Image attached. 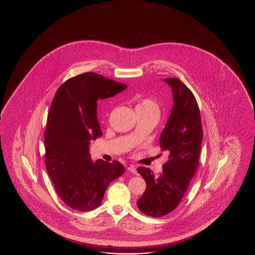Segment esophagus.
<instances>
[{
	"instance_id": "obj_1",
	"label": "esophagus",
	"mask_w": 255,
	"mask_h": 255,
	"mask_svg": "<svg viewBox=\"0 0 255 255\" xmlns=\"http://www.w3.org/2000/svg\"><path fill=\"white\" fill-rule=\"evenodd\" d=\"M128 170L131 172V173L136 174V168H135V166H133V165H130L128 167Z\"/></svg>"
}]
</instances>
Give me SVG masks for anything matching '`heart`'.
<instances>
[{"label": "heart", "instance_id": "heart-1", "mask_svg": "<svg viewBox=\"0 0 255 255\" xmlns=\"http://www.w3.org/2000/svg\"><path fill=\"white\" fill-rule=\"evenodd\" d=\"M135 109H141L144 111H156L157 113L159 111L157 104L149 98H138Z\"/></svg>", "mask_w": 255, "mask_h": 255}]
</instances>
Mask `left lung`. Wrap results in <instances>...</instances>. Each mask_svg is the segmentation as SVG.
Returning <instances> with one entry per match:
<instances>
[{
	"mask_svg": "<svg viewBox=\"0 0 255 255\" xmlns=\"http://www.w3.org/2000/svg\"><path fill=\"white\" fill-rule=\"evenodd\" d=\"M173 93L174 106L159 144L168 154L162 172L156 176L149 168L138 167L146 180L144 194L136 202L147 216L162 217L174 211L199 167L203 130L195 97L179 78H165Z\"/></svg>",
	"mask_w": 255,
	"mask_h": 255,
	"instance_id": "left-lung-1",
	"label": "left lung"
}]
</instances>
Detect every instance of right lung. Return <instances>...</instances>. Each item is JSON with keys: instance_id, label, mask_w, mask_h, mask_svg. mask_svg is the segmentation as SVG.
I'll return each mask as SVG.
<instances>
[{"instance_id": "add662e5", "label": "right lung", "mask_w": 255, "mask_h": 255, "mask_svg": "<svg viewBox=\"0 0 255 255\" xmlns=\"http://www.w3.org/2000/svg\"><path fill=\"white\" fill-rule=\"evenodd\" d=\"M127 87L89 72L69 78L54 95L44 133V162L57 194L72 209L98 208L108 186L125 171L117 160L94 162L89 145L102 135L98 99L114 97Z\"/></svg>"}]
</instances>
